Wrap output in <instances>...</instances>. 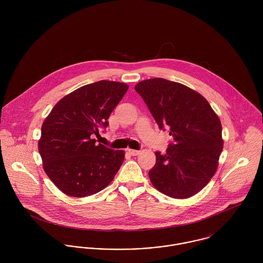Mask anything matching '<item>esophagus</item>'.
<instances>
[{"mask_svg":"<svg viewBox=\"0 0 263 263\" xmlns=\"http://www.w3.org/2000/svg\"><path fill=\"white\" fill-rule=\"evenodd\" d=\"M128 153L132 155V156H138V155H140V151L137 150H132V149H128Z\"/></svg>","mask_w":263,"mask_h":263,"instance_id":"esophagus-1","label":"esophagus"}]
</instances>
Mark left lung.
<instances>
[{
  "mask_svg": "<svg viewBox=\"0 0 263 263\" xmlns=\"http://www.w3.org/2000/svg\"><path fill=\"white\" fill-rule=\"evenodd\" d=\"M135 90L159 127L173 138L164 155L156 152L149 171L153 185L173 198H187L215 175L223 150L222 124L208 100L187 86L162 78L138 83Z\"/></svg>",
  "mask_w": 263,
  "mask_h": 263,
  "instance_id": "obj_1",
  "label": "left lung"
}]
</instances>
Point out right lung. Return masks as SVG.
<instances>
[{
	"mask_svg": "<svg viewBox=\"0 0 263 263\" xmlns=\"http://www.w3.org/2000/svg\"><path fill=\"white\" fill-rule=\"evenodd\" d=\"M128 86L98 81L62 98L42 123L38 151L43 169L65 194L85 197L106 187L119 170L124 152L96 144L110 113Z\"/></svg>",
	"mask_w": 263,
	"mask_h": 263,
	"instance_id": "obj_1",
	"label": "right lung"
}]
</instances>
